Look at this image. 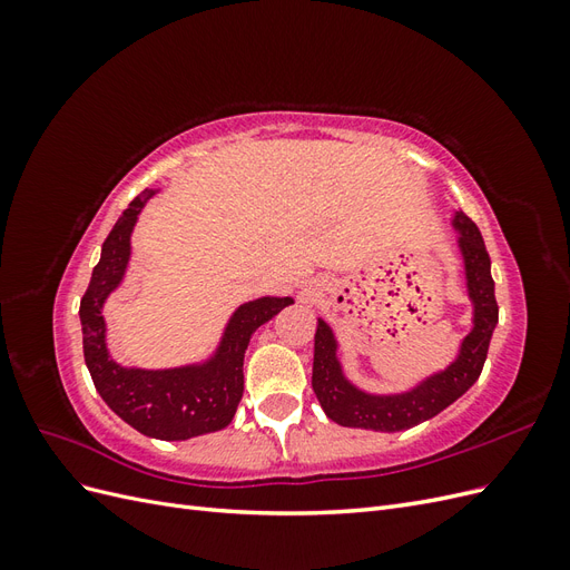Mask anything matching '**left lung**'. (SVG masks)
Returning <instances> with one entry per match:
<instances>
[{
  "mask_svg": "<svg viewBox=\"0 0 570 570\" xmlns=\"http://www.w3.org/2000/svg\"><path fill=\"white\" fill-rule=\"evenodd\" d=\"M454 228L465 266V285L473 302V331L461 342V352L444 371L425 377L402 394H368L354 387L342 373L337 361V342L331 327L318 318L314 337V375L312 385L327 419L347 428L396 433L438 416L442 409L456 402L485 366L492 331L499 321L494 299V281L490 273V254L475 223L456 212Z\"/></svg>",
  "mask_w": 570,
  "mask_h": 570,
  "instance_id": "obj_1",
  "label": "left lung"
}]
</instances>
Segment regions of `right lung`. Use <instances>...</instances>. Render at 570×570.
<instances>
[{
  "mask_svg": "<svg viewBox=\"0 0 570 570\" xmlns=\"http://www.w3.org/2000/svg\"><path fill=\"white\" fill-rule=\"evenodd\" d=\"M154 189L137 195L101 245V258L80 299L85 364L101 400L116 416L147 438L189 440L226 428L245 390V350L258 325L281 314L289 297H262L233 314L216 354L197 366L145 371L124 368L109 356L101 306L124 281L130 258V233Z\"/></svg>",
  "mask_w": 570,
  "mask_h": 570,
  "instance_id": "add662e5",
  "label": "right lung"
}]
</instances>
